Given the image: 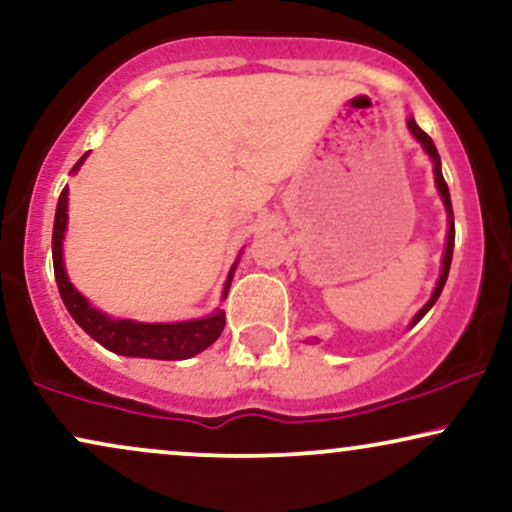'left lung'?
<instances>
[{
  "mask_svg": "<svg viewBox=\"0 0 512 512\" xmlns=\"http://www.w3.org/2000/svg\"><path fill=\"white\" fill-rule=\"evenodd\" d=\"M409 129L413 132V137H416L420 144L425 146V151H428V155L432 158V163H435V179H437V189H439V193H442V200H444V205H446V212H449V241H446V252H444V267H442V276H439V281H437V288H435V293H432V297H430V302L425 304L423 309H420V312L413 316V323L411 326H416V323L423 319L425 314H428V309L432 307V304L437 302V297H439V293H442V288H444V283H446V276H449V267H451V257H454V238H456V229H454V210H451V196H449V186H446V181H444V177H442V167H439V153H437V146H435V141H432L428 134L423 132V129H420L418 125H416V120L413 118H409Z\"/></svg>",
  "mask_w": 512,
  "mask_h": 512,
  "instance_id": "obj_1",
  "label": "left lung"
}]
</instances>
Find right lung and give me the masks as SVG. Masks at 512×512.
<instances>
[{
    "label": "right lung",
    "instance_id": "add662e5",
    "mask_svg": "<svg viewBox=\"0 0 512 512\" xmlns=\"http://www.w3.org/2000/svg\"><path fill=\"white\" fill-rule=\"evenodd\" d=\"M87 158V155H84ZM73 170L82 165V160ZM68 189L61 191L56 205V219H54V236H51V255H54V274H56V286L61 293L63 304L68 307V312L73 319L80 323L82 331H87L96 342H101L103 347H108L115 354H125V357H146V359H165V361H177V359H189L193 354L208 349L224 331V314L217 312L208 316V319H196V321H184V323H137L127 319H108L106 314L96 312L94 307H89V302L77 293L73 283L68 281L66 269H63V231H66L68 222ZM234 274V269H231ZM231 274L226 281L224 297L229 293L231 286Z\"/></svg>",
    "mask_w": 512,
    "mask_h": 512
}]
</instances>
